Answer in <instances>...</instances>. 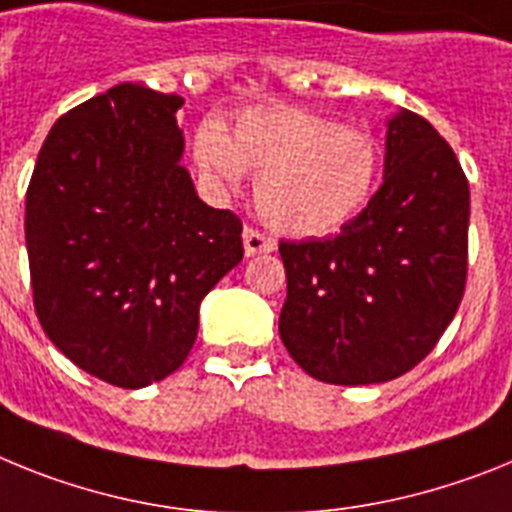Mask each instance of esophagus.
<instances>
[{"label":"esophagus","mask_w":512,"mask_h":512,"mask_svg":"<svg viewBox=\"0 0 512 512\" xmlns=\"http://www.w3.org/2000/svg\"><path fill=\"white\" fill-rule=\"evenodd\" d=\"M242 239H244V255L247 257L275 250V239L265 237V234H262L260 229H255V226H247L242 234Z\"/></svg>","instance_id":"obj_1"}]
</instances>
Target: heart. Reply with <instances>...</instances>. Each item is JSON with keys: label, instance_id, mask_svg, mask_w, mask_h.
Masks as SVG:
<instances>
[{"label": "heart", "instance_id": "heart-1", "mask_svg": "<svg viewBox=\"0 0 512 512\" xmlns=\"http://www.w3.org/2000/svg\"><path fill=\"white\" fill-rule=\"evenodd\" d=\"M193 151L198 167L221 185H237L242 172L257 177V211L288 237H322L353 221L381 170L373 136L296 105L247 110L229 133L201 123Z\"/></svg>", "mask_w": 512, "mask_h": 512}]
</instances>
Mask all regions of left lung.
<instances>
[{
  "label": "left lung",
  "mask_w": 512,
  "mask_h": 512,
  "mask_svg": "<svg viewBox=\"0 0 512 512\" xmlns=\"http://www.w3.org/2000/svg\"><path fill=\"white\" fill-rule=\"evenodd\" d=\"M281 340L324 384H381L412 371L456 317L469 270V180L422 115H394L386 170L335 237L281 242Z\"/></svg>",
  "instance_id": "1"
}]
</instances>
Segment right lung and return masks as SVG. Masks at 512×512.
<instances>
[{
  "label": "right lung",
  "instance_id": "add662e5",
  "mask_svg": "<svg viewBox=\"0 0 512 512\" xmlns=\"http://www.w3.org/2000/svg\"><path fill=\"white\" fill-rule=\"evenodd\" d=\"M180 95L115 84L53 123L25 195L35 314L74 366L121 389L185 363L198 309L244 255L242 219L180 167Z\"/></svg>",
  "mask_w": 512,
  "mask_h": 512
}]
</instances>
